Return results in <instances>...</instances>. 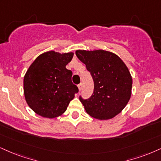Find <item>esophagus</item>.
Wrapping results in <instances>:
<instances>
[{
	"label": "esophagus",
	"mask_w": 161,
	"mask_h": 161,
	"mask_svg": "<svg viewBox=\"0 0 161 161\" xmlns=\"http://www.w3.org/2000/svg\"><path fill=\"white\" fill-rule=\"evenodd\" d=\"M78 89H79V91H80L81 90H82V84H78Z\"/></svg>",
	"instance_id": "esophagus-1"
}]
</instances>
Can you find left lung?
I'll return each instance as SVG.
<instances>
[{"instance_id": "obj_1", "label": "left lung", "mask_w": 161, "mask_h": 161, "mask_svg": "<svg viewBox=\"0 0 161 161\" xmlns=\"http://www.w3.org/2000/svg\"><path fill=\"white\" fill-rule=\"evenodd\" d=\"M75 53L86 65L94 82L90 98L79 97L86 113L100 120L114 118L125 108L131 96L132 77L126 65L110 51L77 50Z\"/></svg>"}]
</instances>
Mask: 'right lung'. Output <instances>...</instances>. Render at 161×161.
<instances>
[{"label":"right lung","mask_w":161,"mask_h":161,"mask_svg":"<svg viewBox=\"0 0 161 161\" xmlns=\"http://www.w3.org/2000/svg\"><path fill=\"white\" fill-rule=\"evenodd\" d=\"M73 55L47 51L29 67L24 77V92L27 104L36 114L50 119L60 116L78 92L71 82L72 71L65 68Z\"/></svg>","instance_id":"obj_1"}]
</instances>
